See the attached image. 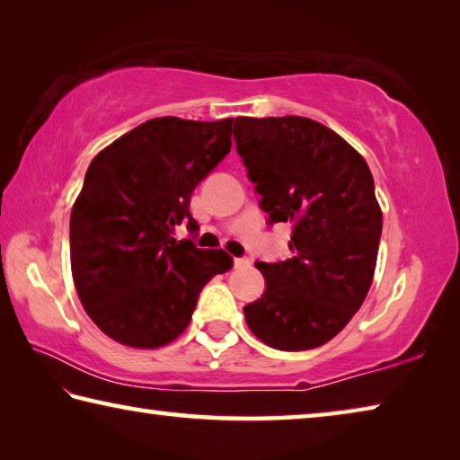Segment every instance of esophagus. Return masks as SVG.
<instances>
[{"label":"esophagus","instance_id":"obj_1","mask_svg":"<svg viewBox=\"0 0 460 460\" xmlns=\"http://www.w3.org/2000/svg\"><path fill=\"white\" fill-rule=\"evenodd\" d=\"M249 266V260L247 258H237L235 260V268H247Z\"/></svg>","mask_w":460,"mask_h":460}]
</instances>
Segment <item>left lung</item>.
I'll return each mask as SVG.
<instances>
[{"mask_svg": "<svg viewBox=\"0 0 460 460\" xmlns=\"http://www.w3.org/2000/svg\"><path fill=\"white\" fill-rule=\"evenodd\" d=\"M233 136L270 223L292 225V258L255 263L266 292L243 308L245 323L278 351L321 347L376 274L384 217L371 170L339 134L298 115L237 118Z\"/></svg>", "mask_w": 460, "mask_h": 460, "instance_id": "8db88e82", "label": "left lung"}]
</instances>
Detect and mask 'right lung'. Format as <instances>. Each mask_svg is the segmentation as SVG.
Listing matches in <instances>:
<instances>
[{"label": "right lung", "instance_id": "right-lung-1", "mask_svg": "<svg viewBox=\"0 0 460 460\" xmlns=\"http://www.w3.org/2000/svg\"><path fill=\"white\" fill-rule=\"evenodd\" d=\"M233 118H155L93 158L71 213L76 294L107 337L158 349L181 337L199 294L231 270L225 249L176 241L194 186L231 150Z\"/></svg>", "mask_w": 460, "mask_h": 460}]
</instances>
